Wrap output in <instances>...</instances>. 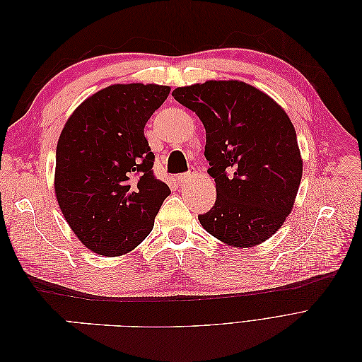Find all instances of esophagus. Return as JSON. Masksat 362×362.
I'll return each instance as SVG.
<instances>
[{
    "instance_id": "1",
    "label": "esophagus",
    "mask_w": 362,
    "mask_h": 362,
    "mask_svg": "<svg viewBox=\"0 0 362 362\" xmlns=\"http://www.w3.org/2000/svg\"><path fill=\"white\" fill-rule=\"evenodd\" d=\"M193 177H194V172H187V173H181V175H178L177 180H178V182L184 184V182L190 181Z\"/></svg>"
}]
</instances>
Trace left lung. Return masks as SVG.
Instances as JSON below:
<instances>
[{
	"label": "left lung",
	"mask_w": 362,
	"mask_h": 362,
	"mask_svg": "<svg viewBox=\"0 0 362 362\" xmlns=\"http://www.w3.org/2000/svg\"><path fill=\"white\" fill-rule=\"evenodd\" d=\"M172 96L205 127L216 202L198 218L206 233L235 247L266 242L286 222L302 178L298 137L287 113L243 81H205Z\"/></svg>",
	"instance_id": "obj_1"
}]
</instances>
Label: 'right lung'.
I'll list each match as a JSON object with an SVG mask.
<instances>
[{
  "instance_id": "add662e5",
  "label": "right lung",
  "mask_w": 362,
  "mask_h": 362,
  "mask_svg": "<svg viewBox=\"0 0 362 362\" xmlns=\"http://www.w3.org/2000/svg\"><path fill=\"white\" fill-rule=\"evenodd\" d=\"M169 92L158 84L108 86L78 105L62 131L54 180L59 206L98 255L137 247L170 194L152 170L156 156L144 131Z\"/></svg>"
}]
</instances>
